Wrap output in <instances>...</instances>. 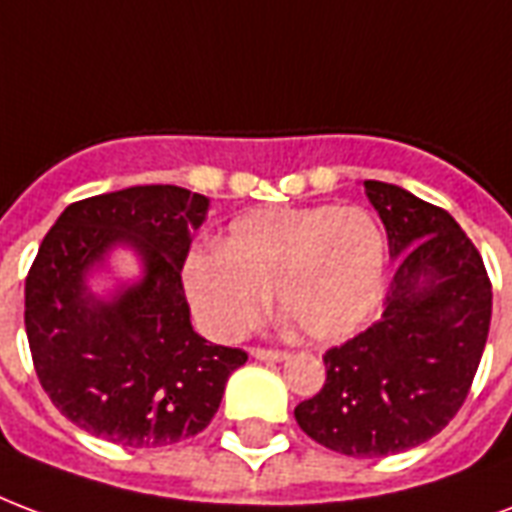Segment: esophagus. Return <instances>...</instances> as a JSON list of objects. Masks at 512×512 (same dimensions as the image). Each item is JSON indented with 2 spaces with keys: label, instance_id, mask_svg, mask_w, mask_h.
I'll return each instance as SVG.
<instances>
[{
  "label": "esophagus",
  "instance_id": "obj_1",
  "mask_svg": "<svg viewBox=\"0 0 512 512\" xmlns=\"http://www.w3.org/2000/svg\"><path fill=\"white\" fill-rule=\"evenodd\" d=\"M251 356H253V359H261V361H283V359H288L286 351H272V348H251Z\"/></svg>",
  "mask_w": 512,
  "mask_h": 512
}]
</instances>
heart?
<instances>
[{
	"mask_svg": "<svg viewBox=\"0 0 512 512\" xmlns=\"http://www.w3.org/2000/svg\"><path fill=\"white\" fill-rule=\"evenodd\" d=\"M183 286L205 332L237 340L259 324L267 294L299 332L334 343L378 307L386 237L361 207H259L232 221L221 248H194Z\"/></svg>",
	"mask_w": 512,
	"mask_h": 512,
	"instance_id": "obj_1",
	"label": "heart"
}]
</instances>
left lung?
Masks as SVG:
<instances>
[{
	"label": "left lung",
	"instance_id": "8db88e82",
	"mask_svg": "<svg viewBox=\"0 0 512 512\" xmlns=\"http://www.w3.org/2000/svg\"><path fill=\"white\" fill-rule=\"evenodd\" d=\"M364 194L397 275L378 321L324 353V388L294 418L329 451L378 459L426 443L459 413L489 337L491 280L443 207L380 180H364Z\"/></svg>",
	"mask_w": 512,
	"mask_h": 512
}]
</instances>
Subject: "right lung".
Returning <instances> with one entry per match:
<instances>
[{"label": "right lung", "mask_w": 512, "mask_h": 512, "mask_svg": "<svg viewBox=\"0 0 512 512\" xmlns=\"http://www.w3.org/2000/svg\"><path fill=\"white\" fill-rule=\"evenodd\" d=\"M207 207L210 199L180 186L72 202L26 275L23 324L37 378L72 424L107 443L159 448L194 437L248 361L191 326L180 270ZM115 244H129L146 272L99 300L85 275Z\"/></svg>", "instance_id": "obj_1"}]
</instances>
